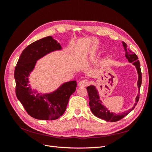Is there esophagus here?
<instances>
[{
	"instance_id": "obj_1",
	"label": "esophagus",
	"mask_w": 152,
	"mask_h": 152,
	"mask_svg": "<svg viewBox=\"0 0 152 152\" xmlns=\"http://www.w3.org/2000/svg\"><path fill=\"white\" fill-rule=\"evenodd\" d=\"M89 82L88 80H83L78 83V86L80 87H86L87 86L89 85Z\"/></svg>"
}]
</instances>
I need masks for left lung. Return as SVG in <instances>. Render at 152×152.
I'll return each mask as SVG.
<instances>
[{
    "mask_svg": "<svg viewBox=\"0 0 152 152\" xmlns=\"http://www.w3.org/2000/svg\"><path fill=\"white\" fill-rule=\"evenodd\" d=\"M123 46L124 47V50L125 51V57L128 59L129 62L132 63L134 65L136 66L137 70L138 75V80L137 82L138 88V94L136 97V102L134 103V106L131 109L129 110L123 112L122 114H117L115 113L110 112L108 109L106 108L104 105H102L101 103L102 101L100 100L99 95L98 93V91L96 90V88L94 86H89L87 88V90L88 92V96L89 99V104L91 108L92 113L97 118L104 119L106 121L115 122L120 120L121 119L124 118L125 116L127 115L129 113H130L134 108L135 106L137 104V102L139 100V94H140V89L142 83V72L140 69V64L138 61V58L137 56L134 52H132L131 51L127 49V44L124 42H123Z\"/></svg>",
    "mask_w": 152,
    "mask_h": 152,
    "instance_id": "8db88e82",
    "label": "left lung"
}]
</instances>
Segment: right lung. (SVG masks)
<instances>
[{
  "mask_svg": "<svg viewBox=\"0 0 152 152\" xmlns=\"http://www.w3.org/2000/svg\"><path fill=\"white\" fill-rule=\"evenodd\" d=\"M61 46L51 36L42 38L23 51L14 71L15 94L28 115L37 119L53 120L65 112L70 95L76 91V81L64 83L52 93L42 94L28 86V76L37 61Z\"/></svg>",
  "mask_w": 152,
  "mask_h": 152,
  "instance_id": "obj_1",
  "label": "right lung"
}]
</instances>
